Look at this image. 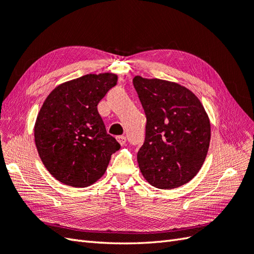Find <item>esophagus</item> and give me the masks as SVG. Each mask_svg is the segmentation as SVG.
<instances>
[{"instance_id":"esophagus-1","label":"esophagus","mask_w":254,"mask_h":254,"mask_svg":"<svg viewBox=\"0 0 254 254\" xmlns=\"http://www.w3.org/2000/svg\"><path fill=\"white\" fill-rule=\"evenodd\" d=\"M117 139H118V142L120 143L121 145L126 144V142H127V137L124 136V135H120V136H118V137H117Z\"/></svg>"}]
</instances>
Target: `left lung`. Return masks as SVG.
<instances>
[{
  "label": "left lung",
  "instance_id": "8db88e82",
  "mask_svg": "<svg viewBox=\"0 0 254 254\" xmlns=\"http://www.w3.org/2000/svg\"><path fill=\"white\" fill-rule=\"evenodd\" d=\"M146 116L145 142L137 153L142 175L155 188L186 185L201 169L210 141V123L191 90L158 78H133Z\"/></svg>",
  "mask_w": 254,
  "mask_h": 254
}]
</instances>
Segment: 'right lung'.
Here are the masks:
<instances>
[{
  "mask_svg": "<svg viewBox=\"0 0 254 254\" xmlns=\"http://www.w3.org/2000/svg\"><path fill=\"white\" fill-rule=\"evenodd\" d=\"M117 80L111 73L69 80L51 91L38 113V154L48 171L64 185H93L105 174L111 155L120 149L97 109Z\"/></svg>",
  "mask_w": 254,
  "mask_h": 254,
  "instance_id": "obj_1",
  "label": "right lung"
}]
</instances>
